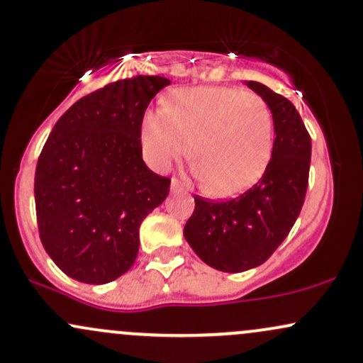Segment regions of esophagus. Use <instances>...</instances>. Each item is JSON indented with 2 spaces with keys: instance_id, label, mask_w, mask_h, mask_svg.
I'll return each instance as SVG.
<instances>
[{
  "instance_id": "1",
  "label": "esophagus",
  "mask_w": 363,
  "mask_h": 363,
  "mask_svg": "<svg viewBox=\"0 0 363 363\" xmlns=\"http://www.w3.org/2000/svg\"><path fill=\"white\" fill-rule=\"evenodd\" d=\"M170 191H172V193H179V191H182V182L179 181V179H172V182H170Z\"/></svg>"
}]
</instances>
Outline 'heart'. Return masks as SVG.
<instances>
[{"label":"heart","instance_id":"heart-1","mask_svg":"<svg viewBox=\"0 0 363 363\" xmlns=\"http://www.w3.org/2000/svg\"><path fill=\"white\" fill-rule=\"evenodd\" d=\"M187 152L196 179L216 198L244 193L272 158L273 118L259 95L232 86L170 91L141 124L145 157L158 170Z\"/></svg>","mask_w":363,"mask_h":363}]
</instances>
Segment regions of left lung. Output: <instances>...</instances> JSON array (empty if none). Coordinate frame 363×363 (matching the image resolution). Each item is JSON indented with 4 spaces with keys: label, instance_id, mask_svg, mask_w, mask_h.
I'll use <instances>...</instances> for the list:
<instances>
[{
    "label": "left lung",
    "instance_id": "obj_1",
    "mask_svg": "<svg viewBox=\"0 0 363 363\" xmlns=\"http://www.w3.org/2000/svg\"><path fill=\"white\" fill-rule=\"evenodd\" d=\"M249 89L273 114L272 160L251 189L213 201L194 196V211L184 227L193 251L211 268L240 273L256 268L277 251L301 213L309 184L311 136L289 99L259 82Z\"/></svg>",
    "mask_w": 363,
    "mask_h": 363
}]
</instances>
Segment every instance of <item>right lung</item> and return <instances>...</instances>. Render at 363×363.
<instances>
[{"label":"right lung","instance_id":"obj_1","mask_svg":"<svg viewBox=\"0 0 363 363\" xmlns=\"http://www.w3.org/2000/svg\"><path fill=\"white\" fill-rule=\"evenodd\" d=\"M170 82H112L74 102L37 160L34 194L45 252L73 280L104 285L135 264L140 225L167 198L170 179L141 158V123Z\"/></svg>","mask_w":363,"mask_h":363}]
</instances>
